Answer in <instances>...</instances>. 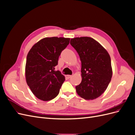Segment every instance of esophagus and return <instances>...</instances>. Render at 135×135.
<instances>
[{
    "instance_id": "34e87169",
    "label": "esophagus",
    "mask_w": 135,
    "mask_h": 135,
    "mask_svg": "<svg viewBox=\"0 0 135 135\" xmlns=\"http://www.w3.org/2000/svg\"><path fill=\"white\" fill-rule=\"evenodd\" d=\"M71 76H72V75H65V77H66V78H68V79L70 78Z\"/></svg>"
}]
</instances>
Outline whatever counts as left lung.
<instances>
[{
    "label": "left lung",
    "mask_w": 135,
    "mask_h": 135,
    "mask_svg": "<svg viewBox=\"0 0 135 135\" xmlns=\"http://www.w3.org/2000/svg\"><path fill=\"white\" fill-rule=\"evenodd\" d=\"M70 44L81 62V83L77 93L85 100H93L107 89L112 77L111 59L108 52L94 39L83 36L71 39Z\"/></svg>",
    "instance_id": "1"
}]
</instances>
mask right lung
Masks as SVG:
<instances>
[{
    "instance_id": "obj_1",
    "label": "right lung",
    "mask_w": 135,
    "mask_h": 135,
    "mask_svg": "<svg viewBox=\"0 0 135 135\" xmlns=\"http://www.w3.org/2000/svg\"><path fill=\"white\" fill-rule=\"evenodd\" d=\"M70 38H45L28 52L25 67L26 80L34 95L43 101H50L59 95L65 80L61 73L55 70L61 53Z\"/></svg>"
}]
</instances>
